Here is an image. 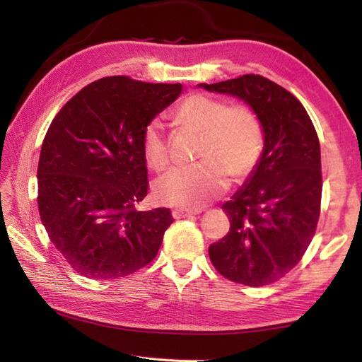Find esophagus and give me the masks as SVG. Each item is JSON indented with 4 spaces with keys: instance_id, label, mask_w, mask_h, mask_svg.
<instances>
[{
    "instance_id": "1",
    "label": "esophagus",
    "mask_w": 362,
    "mask_h": 362,
    "mask_svg": "<svg viewBox=\"0 0 362 362\" xmlns=\"http://www.w3.org/2000/svg\"><path fill=\"white\" fill-rule=\"evenodd\" d=\"M202 213V209H175L173 210V216L175 219H182V218H189L194 216V214Z\"/></svg>"
}]
</instances>
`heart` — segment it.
<instances>
[{"mask_svg":"<svg viewBox=\"0 0 362 362\" xmlns=\"http://www.w3.org/2000/svg\"><path fill=\"white\" fill-rule=\"evenodd\" d=\"M177 118L202 134L193 166H177L153 183L157 201L183 209H199L219 197L228 187V174H250L263 153L264 134L261 121L250 107L227 105L206 95H191L175 112ZM143 156L153 171L169 163L163 126L152 119L143 130Z\"/></svg>","mask_w":362,"mask_h":362,"instance_id":"1","label":"heart"}]
</instances>
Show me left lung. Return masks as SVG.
Returning a JSON list of instances; mask_svg holds the SVG:
<instances>
[{
	"mask_svg": "<svg viewBox=\"0 0 362 362\" xmlns=\"http://www.w3.org/2000/svg\"><path fill=\"white\" fill-rule=\"evenodd\" d=\"M199 87L241 99L263 126V153L244 185L222 205L230 230L210 245L209 255L226 279L264 286L302 259L316 232L322 197L316 129L298 99L263 76Z\"/></svg>",
	"mask_w": 362,
	"mask_h": 362,
	"instance_id": "8db88e82",
	"label": "left lung"
}]
</instances>
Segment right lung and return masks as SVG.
<instances>
[{
	"instance_id": "1",
	"label": "right lung",
	"mask_w": 362,
	"mask_h": 362,
	"mask_svg": "<svg viewBox=\"0 0 362 362\" xmlns=\"http://www.w3.org/2000/svg\"><path fill=\"white\" fill-rule=\"evenodd\" d=\"M180 93V83L110 76L52 119L37 168L38 213L54 247L87 279H121L157 257L174 219L169 209H136L149 187L143 130Z\"/></svg>"
}]
</instances>
